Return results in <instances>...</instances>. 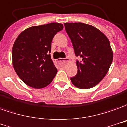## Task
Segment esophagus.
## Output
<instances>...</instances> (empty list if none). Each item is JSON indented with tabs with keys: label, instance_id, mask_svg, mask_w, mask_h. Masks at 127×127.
<instances>
[{
	"label": "esophagus",
	"instance_id": "34e87169",
	"mask_svg": "<svg viewBox=\"0 0 127 127\" xmlns=\"http://www.w3.org/2000/svg\"><path fill=\"white\" fill-rule=\"evenodd\" d=\"M69 61V58L66 57V58H59L58 60H57V62H68Z\"/></svg>",
	"mask_w": 127,
	"mask_h": 127
}]
</instances>
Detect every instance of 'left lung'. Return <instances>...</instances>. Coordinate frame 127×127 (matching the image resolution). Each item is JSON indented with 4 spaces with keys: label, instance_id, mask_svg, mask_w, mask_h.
Listing matches in <instances>:
<instances>
[{
    "label": "left lung",
    "instance_id": "8db88e82",
    "mask_svg": "<svg viewBox=\"0 0 127 127\" xmlns=\"http://www.w3.org/2000/svg\"><path fill=\"white\" fill-rule=\"evenodd\" d=\"M76 57L77 74L70 77L74 85L89 89L105 77L111 66L113 52L107 37L93 26L81 22L64 23Z\"/></svg>",
    "mask_w": 127,
    "mask_h": 127
}]
</instances>
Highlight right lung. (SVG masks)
I'll list each match as a JSON object with an SVG mask.
<instances>
[{
    "label": "right lung",
    "mask_w": 127,
    "mask_h": 127,
    "mask_svg": "<svg viewBox=\"0 0 127 127\" xmlns=\"http://www.w3.org/2000/svg\"><path fill=\"white\" fill-rule=\"evenodd\" d=\"M64 27L60 23L31 27L23 31L12 48L13 65L25 84L40 89L49 85L57 70L51 59V42Z\"/></svg>",
    "instance_id": "add662e5"
}]
</instances>
